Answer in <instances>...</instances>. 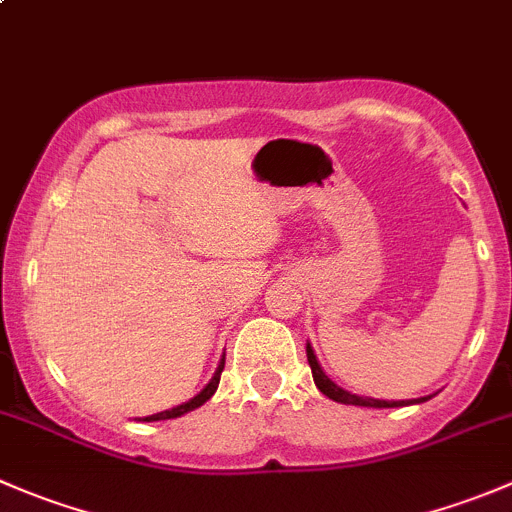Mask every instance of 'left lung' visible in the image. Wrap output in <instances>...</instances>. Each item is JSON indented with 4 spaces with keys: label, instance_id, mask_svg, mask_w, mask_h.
Listing matches in <instances>:
<instances>
[{
    "label": "left lung",
    "instance_id": "8db88e82",
    "mask_svg": "<svg viewBox=\"0 0 512 512\" xmlns=\"http://www.w3.org/2000/svg\"><path fill=\"white\" fill-rule=\"evenodd\" d=\"M307 361H309V366H312V376H314V384H317V389L322 391L324 396H329L332 401H337V404L369 406V409H399V406L423 404V401H428L431 396H436V394H431V396H421V399H406V401H386V399H371V396H359V394H352V391L342 389L339 384H334V381L324 374L322 364L317 361V354H314L312 344L309 342H307Z\"/></svg>",
    "mask_w": 512,
    "mask_h": 512
}]
</instances>
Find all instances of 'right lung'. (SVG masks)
I'll return each mask as SVG.
<instances>
[{"label":"right lung","mask_w":512,"mask_h":512,"mask_svg":"<svg viewBox=\"0 0 512 512\" xmlns=\"http://www.w3.org/2000/svg\"><path fill=\"white\" fill-rule=\"evenodd\" d=\"M223 369H225V354H223V359H220L218 369H215L213 379H210L208 384H205L203 389H200L198 394L193 396V399H188V401H185V404H180V406H173V409H168V411H160V414H153V416H146V418H138V421H168V418H178V416L188 414V411H195V409H198V406H203L205 401H208L210 396L215 394V391H218L220 374H223Z\"/></svg>","instance_id":"1"}]
</instances>
